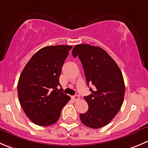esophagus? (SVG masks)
Instances as JSON below:
<instances>
[{
    "label": "esophagus",
    "mask_w": 148,
    "mask_h": 148,
    "mask_svg": "<svg viewBox=\"0 0 148 148\" xmlns=\"http://www.w3.org/2000/svg\"><path fill=\"white\" fill-rule=\"evenodd\" d=\"M72 99L74 101H78L79 99V96L78 95H74V96H72Z\"/></svg>",
    "instance_id": "1"
}]
</instances>
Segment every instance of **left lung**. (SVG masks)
Wrapping results in <instances>:
<instances>
[{
    "mask_svg": "<svg viewBox=\"0 0 148 148\" xmlns=\"http://www.w3.org/2000/svg\"><path fill=\"white\" fill-rule=\"evenodd\" d=\"M74 58L79 57L89 84L91 94L84 99L88 110L79 114L82 123L92 128L105 126L118 114L125 95L122 72L117 63L104 49L90 45H76L72 50Z\"/></svg>",
    "mask_w": 148,
    "mask_h": 148,
    "instance_id": "8db88e82",
    "label": "left lung"
}]
</instances>
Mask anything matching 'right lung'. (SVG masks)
Wrapping results in <instances>:
<instances>
[{"instance_id":"add662e5","label":"right lung","mask_w":148,"mask_h":148,"mask_svg":"<svg viewBox=\"0 0 148 148\" xmlns=\"http://www.w3.org/2000/svg\"><path fill=\"white\" fill-rule=\"evenodd\" d=\"M72 46L55 45L41 48L25 66L17 85L20 104L35 124L48 126L59 119L70 100L60 85L62 67Z\"/></svg>"}]
</instances>
